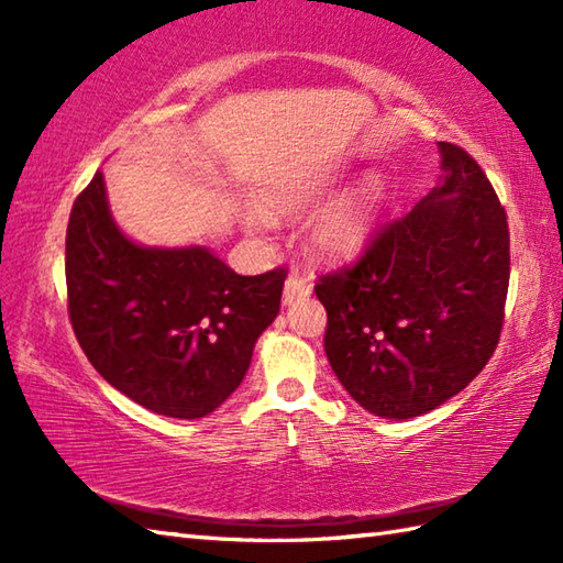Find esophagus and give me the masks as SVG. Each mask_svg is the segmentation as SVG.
I'll return each mask as SVG.
<instances>
[{
    "instance_id": "esophagus-1",
    "label": "esophagus",
    "mask_w": 563,
    "mask_h": 563,
    "mask_svg": "<svg viewBox=\"0 0 563 563\" xmlns=\"http://www.w3.org/2000/svg\"><path fill=\"white\" fill-rule=\"evenodd\" d=\"M309 295V280L305 278L302 273H292L288 280H285V290H283V302L285 305H292L295 300H300V297Z\"/></svg>"
}]
</instances>
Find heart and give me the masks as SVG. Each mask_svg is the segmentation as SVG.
I'll list each match as a JSON object with an SVG mask.
<instances>
[{
  "label": "heart",
  "mask_w": 563,
  "mask_h": 563,
  "mask_svg": "<svg viewBox=\"0 0 563 563\" xmlns=\"http://www.w3.org/2000/svg\"><path fill=\"white\" fill-rule=\"evenodd\" d=\"M339 176L331 169H314L305 172L300 176H292L288 181L273 186L266 194V202L275 210L292 212L300 210L309 202H314L336 186ZM382 198H385V188L377 178H367L363 186H357L353 194L333 202L319 218L312 222V244L329 256H349L353 251L363 246L369 230L377 220V212L382 208ZM251 230L258 232L266 227V220L261 214H251L246 222Z\"/></svg>",
  "instance_id": "b5f03b06"
}]
</instances>
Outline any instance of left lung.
<instances>
[{
	"instance_id": "8db88e82",
	"label": "left lung",
	"mask_w": 563,
	"mask_h": 563,
	"mask_svg": "<svg viewBox=\"0 0 563 563\" xmlns=\"http://www.w3.org/2000/svg\"><path fill=\"white\" fill-rule=\"evenodd\" d=\"M438 147L442 184L314 285L333 373L382 418L421 416L460 394L494 355L506 319V208L470 152Z\"/></svg>"
}]
</instances>
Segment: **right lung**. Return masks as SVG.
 Here are the masks:
<instances>
[{"label": "right lung", "mask_w": 563, "mask_h": 563, "mask_svg": "<svg viewBox=\"0 0 563 563\" xmlns=\"http://www.w3.org/2000/svg\"><path fill=\"white\" fill-rule=\"evenodd\" d=\"M285 275H239L202 246L133 244L111 218L101 172L69 212L71 329L97 373L154 413L202 418L242 385Z\"/></svg>", "instance_id": "add662e5"}]
</instances>
